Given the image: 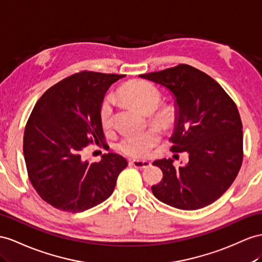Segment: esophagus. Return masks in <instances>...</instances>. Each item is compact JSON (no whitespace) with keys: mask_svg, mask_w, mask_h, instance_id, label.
Masks as SVG:
<instances>
[{"mask_svg":"<svg viewBox=\"0 0 262 262\" xmlns=\"http://www.w3.org/2000/svg\"><path fill=\"white\" fill-rule=\"evenodd\" d=\"M129 164L133 167H135V168H138V169L148 168V167L151 165L149 162H147V160H132Z\"/></svg>","mask_w":262,"mask_h":262,"instance_id":"1","label":"esophagus"}]
</instances>
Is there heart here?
Masks as SVG:
<instances>
[{"instance_id":"b5f03b06","label":"heart","mask_w":262,"mask_h":262,"mask_svg":"<svg viewBox=\"0 0 262 262\" xmlns=\"http://www.w3.org/2000/svg\"><path fill=\"white\" fill-rule=\"evenodd\" d=\"M118 96L126 103L148 115L149 123L168 128L176 120V111L172 106L159 107L162 103V93L159 89L147 80H133L120 87ZM114 104L113 99L107 97L103 100L99 108V119L102 127L107 130L113 124ZM160 139L159 133L156 129H149L143 134H128L125 135L118 143V149L130 157L142 158L148 155L154 146H156Z\"/></svg>"}]
</instances>
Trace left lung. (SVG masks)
Segmentation results:
<instances>
[{
    "instance_id": "obj_1",
    "label": "left lung",
    "mask_w": 262,
    "mask_h": 262,
    "mask_svg": "<svg viewBox=\"0 0 262 262\" xmlns=\"http://www.w3.org/2000/svg\"><path fill=\"white\" fill-rule=\"evenodd\" d=\"M169 90L176 120L170 140L173 152L187 151V165L154 162L163 171L151 187L158 200L183 210H196L224 195L243 163V124L237 106L216 80L186 64L139 75Z\"/></svg>"
}]
</instances>
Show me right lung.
Masks as SVG:
<instances>
[{
  "label": "right lung",
  "instance_id": "right-lung-1",
  "mask_svg": "<svg viewBox=\"0 0 262 262\" xmlns=\"http://www.w3.org/2000/svg\"><path fill=\"white\" fill-rule=\"evenodd\" d=\"M125 75L83 71L62 79L37 100L26 124L23 152L29 178L56 209L82 212L108 198L127 160L115 152L90 163L83 154L104 142L99 108L113 83Z\"/></svg>",
  "mask_w": 262,
  "mask_h": 262
}]
</instances>
